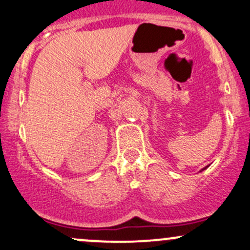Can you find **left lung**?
Listing matches in <instances>:
<instances>
[{"instance_id":"obj_1","label":"left lung","mask_w":250,"mask_h":250,"mask_svg":"<svg viewBox=\"0 0 250 250\" xmlns=\"http://www.w3.org/2000/svg\"><path fill=\"white\" fill-rule=\"evenodd\" d=\"M204 169H205V168H204ZM204 169H203V170H204Z\"/></svg>"}]
</instances>
